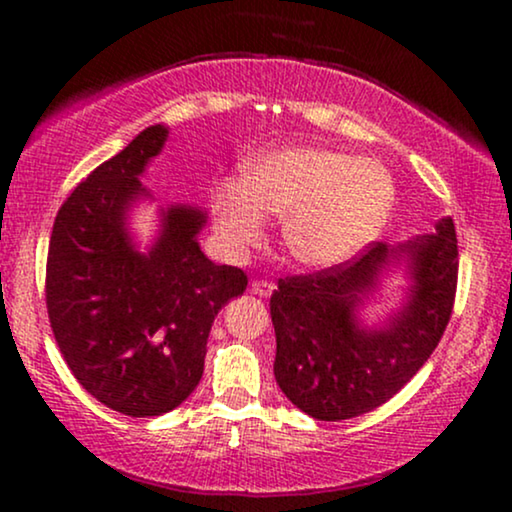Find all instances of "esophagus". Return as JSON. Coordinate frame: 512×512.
I'll return each mask as SVG.
<instances>
[{
  "label": "esophagus",
  "instance_id": "obj_1",
  "mask_svg": "<svg viewBox=\"0 0 512 512\" xmlns=\"http://www.w3.org/2000/svg\"><path fill=\"white\" fill-rule=\"evenodd\" d=\"M250 291L255 293V296H260V298H269L274 293V284L272 281H264V279H255L250 284Z\"/></svg>",
  "mask_w": 512,
  "mask_h": 512
}]
</instances>
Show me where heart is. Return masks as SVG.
<instances>
[{
  "label": "heart",
  "mask_w": 512,
  "mask_h": 512,
  "mask_svg": "<svg viewBox=\"0 0 512 512\" xmlns=\"http://www.w3.org/2000/svg\"><path fill=\"white\" fill-rule=\"evenodd\" d=\"M395 185L383 163L322 146H284L252 158L243 178L211 190V214L228 250L264 240V216H279L284 248L298 264L327 269L354 257L390 216Z\"/></svg>",
  "instance_id": "b5f03b06"
}]
</instances>
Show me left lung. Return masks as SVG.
Returning a JSON list of instances; mask_svg holds the SVG:
<instances>
[{
	"mask_svg": "<svg viewBox=\"0 0 512 512\" xmlns=\"http://www.w3.org/2000/svg\"><path fill=\"white\" fill-rule=\"evenodd\" d=\"M404 256L412 289L383 328L357 325L355 308L386 264ZM457 236L450 216L436 233L399 248L370 243L354 260L315 274L286 276L272 293L274 378L298 409L317 421H342L378 409L433 354L457 291Z\"/></svg>",
	"mask_w": 512,
	"mask_h": 512,
	"instance_id": "1",
	"label": "left lung"
}]
</instances>
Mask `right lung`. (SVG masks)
I'll return each mask as SVG.
<instances>
[{
  "label": "right lung",
  "mask_w": 512,
  "mask_h": 512,
  "mask_svg": "<svg viewBox=\"0 0 512 512\" xmlns=\"http://www.w3.org/2000/svg\"><path fill=\"white\" fill-rule=\"evenodd\" d=\"M168 129L146 127L64 199L52 226L45 303L64 361L88 395L134 419L161 416L192 395L204 373L214 317L248 286L243 269L214 264L197 243V207L161 211L146 252L127 211L149 197L142 175Z\"/></svg>",
  "instance_id": "right-lung-1"
}]
</instances>
